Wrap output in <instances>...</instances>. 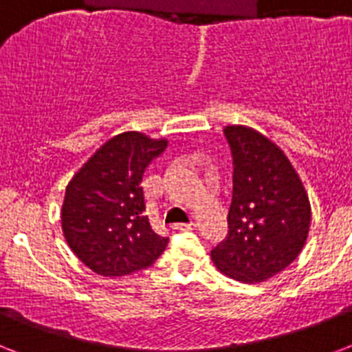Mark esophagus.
Returning <instances> with one entry per match:
<instances>
[{"mask_svg": "<svg viewBox=\"0 0 352 352\" xmlns=\"http://www.w3.org/2000/svg\"><path fill=\"white\" fill-rule=\"evenodd\" d=\"M193 228H195V223H177V225H173V230H179V232L193 230Z\"/></svg>", "mask_w": 352, "mask_h": 352, "instance_id": "esophagus-1", "label": "esophagus"}]
</instances>
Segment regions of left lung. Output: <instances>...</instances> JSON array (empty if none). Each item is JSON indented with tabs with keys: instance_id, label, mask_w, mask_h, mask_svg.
Returning a JSON list of instances; mask_svg holds the SVG:
<instances>
[{
	"instance_id": "1",
	"label": "left lung",
	"mask_w": 352,
	"mask_h": 352,
	"mask_svg": "<svg viewBox=\"0 0 352 352\" xmlns=\"http://www.w3.org/2000/svg\"><path fill=\"white\" fill-rule=\"evenodd\" d=\"M234 160L228 235L214 246L221 272L243 283L285 270L305 245L311 203L287 155L246 126H226Z\"/></svg>"
}]
</instances>
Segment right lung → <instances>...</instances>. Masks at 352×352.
Returning a JSON list of instances; mask_svg holds the SVG:
<instances>
[{"instance_id":"right-lung-1","label":"right lung","mask_w":352,"mask_h":352,"mask_svg":"<svg viewBox=\"0 0 352 352\" xmlns=\"http://www.w3.org/2000/svg\"><path fill=\"white\" fill-rule=\"evenodd\" d=\"M168 146L166 138L126 131L109 138L65 188L62 230L74 256L93 272L120 278L151 267L168 237L146 215L142 177Z\"/></svg>"}]
</instances>
